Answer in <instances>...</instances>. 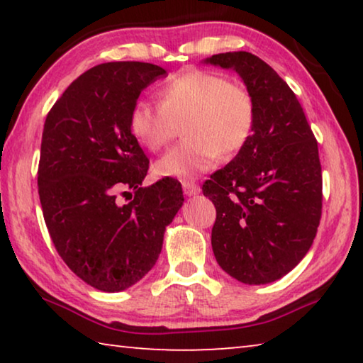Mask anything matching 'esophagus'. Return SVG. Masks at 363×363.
Returning <instances> with one entry per match:
<instances>
[{"mask_svg":"<svg viewBox=\"0 0 363 363\" xmlns=\"http://www.w3.org/2000/svg\"><path fill=\"white\" fill-rule=\"evenodd\" d=\"M182 189H184V194H186L187 196H195L200 194V187L196 186V184L194 182H182Z\"/></svg>","mask_w":363,"mask_h":363,"instance_id":"esophagus-1","label":"esophagus"}]
</instances>
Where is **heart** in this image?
<instances>
[{
	"label": "heart",
	"mask_w": 363,
	"mask_h": 363,
	"mask_svg": "<svg viewBox=\"0 0 363 363\" xmlns=\"http://www.w3.org/2000/svg\"><path fill=\"white\" fill-rule=\"evenodd\" d=\"M160 104L139 99L130 112V130L140 144L158 150L173 138L176 121L186 118L182 144L158 160L155 174L189 181L211 169L223 155L248 143L256 104L245 86L203 70L171 77L158 91Z\"/></svg>",
	"instance_id": "1"
}]
</instances>
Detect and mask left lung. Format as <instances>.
<instances>
[{"instance_id": "1", "label": "left lung", "mask_w": 363, "mask_h": 363, "mask_svg": "<svg viewBox=\"0 0 363 363\" xmlns=\"http://www.w3.org/2000/svg\"><path fill=\"white\" fill-rule=\"evenodd\" d=\"M203 64L237 72L256 104L248 143L203 184L216 206L213 253L230 277L266 285L296 267L315 238L322 214L317 140L290 86L255 54L223 52Z\"/></svg>"}]
</instances>
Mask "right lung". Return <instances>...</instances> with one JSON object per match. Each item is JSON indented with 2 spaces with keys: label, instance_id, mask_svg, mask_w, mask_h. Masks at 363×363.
<instances>
[{
  "label": "right lung",
  "instance_id": "add662e5",
  "mask_svg": "<svg viewBox=\"0 0 363 363\" xmlns=\"http://www.w3.org/2000/svg\"><path fill=\"white\" fill-rule=\"evenodd\" d=\"M147 62H107L79 75L48 113L38 194L64 262L96 290L115 293L155 266L167 225L184 203L181 182L143 187L149 160L130 130L143 91L167 77ZM135 192L120 206V193Z\"/></svg>",
  "mask_w": 363,
  "mask_h": 363
}]
</instances>
